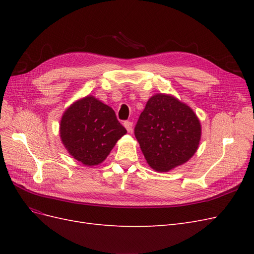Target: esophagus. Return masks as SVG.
Instances as JSON below:
<instances>
[{"label": "esophagus", "instance_id": "esophagus-1", "mask_svg": "<svg viewBox=\"0 0 254 254\" xmlns=\"http://www.w3.org/2000/svg\"><path fill=\"white\" fill-rule=\"evenodd\" d=\"M124 126H125V128L127 129L128 132H131V131H132V122L125 121V122H124Z\"/></svg>", "mask_w": 254, "mask_h": 254}]
</instances>
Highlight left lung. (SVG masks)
<instances>
[{"mask_svg":"<svg viewBox=\"0 0 254 254\" xmlns=\"http://www.w3.org/2000/svg\"><path fill=\"white\" fill-rule=\"evenodd\" d=\"M134 135L149 166L168 172L196 152L201 127L189 106L174 96L156 94L140 114Z\"/></svg>","mask_w":254,"mask_h":254,"instance_id":"1","label":"left lung"}]
</instances>
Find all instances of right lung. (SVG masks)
<instances>
[{"label": "right lung", "mask_w": 254, "mask_h": 254, "mask_svg": "<svg viewBox=\"0 0 254 254\" xmlns=\"http://www.w3.org/2000/svg\"><path fill=\"white\" fill-rule=\"evenodd\" d=\"M127 132L109 106L87 96L74 103L60 123V136L67 151L84 165L102 163Z\"/></svg>", "instance_id": "add662e5"}]
</instances>
